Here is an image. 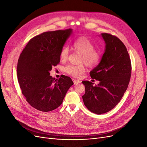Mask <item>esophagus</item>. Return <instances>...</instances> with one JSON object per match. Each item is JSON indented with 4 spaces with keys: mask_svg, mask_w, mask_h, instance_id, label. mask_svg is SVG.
Masks as SVG:
<instances>
[{
    "mask_svg": "<svg viewBox=\"0 0 147 147\" xmlns=\"http://www.w3.org/2000/svg\"><path fill=\"white\" fill-rule=\"evenodd\" d=\"M72 80H73V83H74V84H78V83H80V82H81L80 80H76V79H72Z\"/></svg>",
    "mask_w": 147,
    "mask_h": 147,
    "instance_id": "34e87169",
    "label": "esophagus"
}]
</instances>
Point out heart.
<instances>
[{
	"label": "heart",
	"instance_id": "obj_1",
	"mask_svg": "<svg viewBox=\"0 0 147 147\" xmlns=\"http://www.w3.org/2000/svg\"><path fill=\"white\" fill-rule=\"evenodd\" d=\"M73 48L77 52L81 54L80 63H83L88 67L95 66L99 61L100 55L98 51L94 49V46L86 37H80L74 41ZM69 55V49L67 46L61 49L59 53L60 59L65 61ZM65 71L73 77H79L85 72V68L83 64L78 65H69L65 68Z\"/></svg>",
	"mask_w": 147,
	"mask_h": 147
}]
</instances>
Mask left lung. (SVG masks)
I'll return each mask as SVG.
<instances>
[{
	"label": "left lung",
	"mask_w": 147,
	"mask_h": 147,
	"mask_svg": "<svg viewBox=\"0 0 147 147\" xmlns=\"http://www.w3.org/2000/svg\"><path fill=\"white\" fill-rule=\"evenodd\" d=\"M105 49L99 64L90 72L92 79L99 81L95 86L83 81L85 94L82 96L87 109L96 114L113 109L126 92L131 76V61L125 45L118 37L102 33Z\"/></svg>",
	"instance_id": "8db88e82"
}]
</instances>
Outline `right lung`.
I'll use <instances>...</instances> for the list:
<instances>
[{"label":"right lung","mask_w":147,"mask_h":147,"mask_svg":"<svg viewBox=\"0 0 147 147\" xmlns=\"http://www.w3.org/2000/svg\"><path fill=\"white\" fill-rule=\"evenodd\" d=\"M72 29L44 32L30 39L21 52L17 64V77L22 94L34 109L43 112L55 110L62 104L73 82L61 75L50 76L52 67L60 62L61 49Z\"/></svg>","instance_id":"add662e5"}]
</instances>
